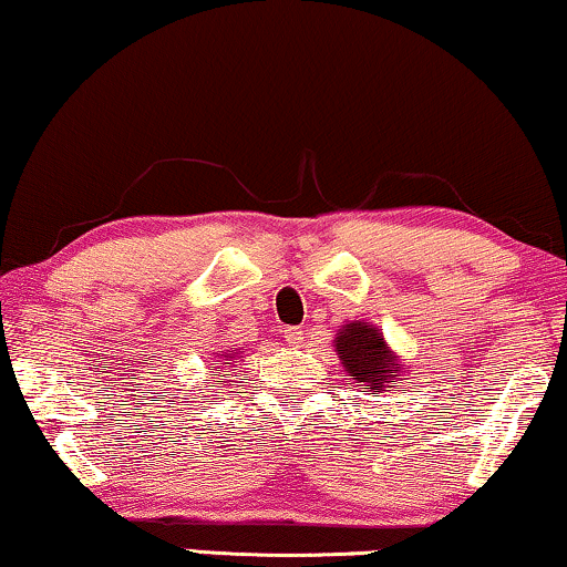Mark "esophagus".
<instances>
[{
  "instance_id": "1",
  "label": "esophagus",
  "mask_w": 567,
  "mask_h": 567,
  "mask_svg": "<svg viewBox=\"0 0 567 567\" xmlns=\"http://www.w3.org/2000/svg\"><path fill=\"white\" fill-rule=\"evenodd\" d=\"M284 340L289 342L291 348H301V344H303V330H301V327H286Z\"/></svg>"
}]
</instances>
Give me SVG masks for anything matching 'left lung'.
I'll use <instances>...</instances> for the list:
<instances>
[{
  "instance_id": "8db88e82",
  "label": "left lung",
  "mask_w": 567,
  "mask_h": 567,
  "mask_svg": "<svg viewBox=\"0 0 567 567\" xmlns=\"http://www.w3.org/2000/svg\"><path fill=\"white\" fill-rule=\"evenodd\" d=\"M334 352H338L344 373L350 375L355 385L373 393H385L393 389V383L406 381V368L385 342L379 327L355 319V322L342 324L334 334Z\"/></svg>"
}]
</instances>
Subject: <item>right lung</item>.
I'll use <instances>...</instances> for the list:
<instances>
[{
  "instance_id": "add662e5",
  "label": "right lung",
  "mask_w": 567,
  "mask_h": 567,
  "mask_svg": "<svg viewBox=\"0 0 567 567\" xmlns=\"http://www.w3.org/2000/svg\"><path fill=\"white\" fill-rule=\"evenodd\" d=\"M245 350H219L215 352V360H212L209 371H223L227 373V368H235V363H240Z\"/></svg>"
}]
</instances>
